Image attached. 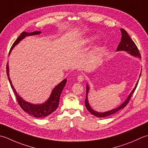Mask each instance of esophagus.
Returning a JSON list of instances; mask_svg holds the SVG:
<instances>
[{"instance_id":"1","label":"esophagus","mask_w":148,"mask_h":148,"mask_svg":"<svg viewBox=\"0 0 148 148\" xmlns=\"http://www.w3.org/2000/svg\"><path fill=\"white\" fill-rule=\"evenodd\" d=\"M84 78H85V77H84V76L83 75H78V76L77 77V80L79 82H82L84 81Z\"/></svg>"}]
</instances>
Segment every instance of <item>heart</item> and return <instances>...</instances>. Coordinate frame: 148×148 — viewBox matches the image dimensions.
Returning <instances> with one entry per match:
<instances>
[{"label":"heart","instance_id":"1","mask_svg":"<svg viewBox=\"0 0 148 148\" xmlns=\"http://www.w3.org/2000/svg\"><path fill=\"white\" fill-rule=\"evenodd\" d=\"M92 40V38H87V40H86V43H89V42H90V41H91V40Z\"/></svg>","mask_w":148,"mask_h":148}]
</instances>
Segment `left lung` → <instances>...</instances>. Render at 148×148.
Segmentation results:
<instances>
[{"instance_id": "left-lung-1", "label": "left lung", "mask_w": 148, "mask_h": 148, "mask_svg": "<svg viewBox=\"0 0 148 148\" xmlns=\"http://www.w3.org/2000/svg\"><path fill=\"white\" fill-rule=\"evenodd\" d=\"M120 30H121V32L122 36H121V42L119 43L118 47H117V51H121V50L126 51V52H128V53L130 54V55H132V56H134V57H140V58H141L140 54L139 51H138V50L137 47L136 46V45L135 44L134 41L132 40L130 37L127 32H126L125 30L123 29H121ZM140 75H141V73L140 74ZM138 81L137 82L136 86H135V87H134V89L132 90V92L130 94L128 97L126 98V99L124 103H122L119 107H118L117 108H114V109L110 110L109 111H107V112H96V111L92 110V108L90 107L89 102H88V99H87V94H88V91H89V86H88V85H87L86 97V99H85V105H86L87 109L88 110L89 112L90 113H91L92 115H94V116H95L96 117H107V116L112 115V114H115L116 112H117V111L120 110L121 109H122V108H125L126 106V105L129 103V101L132 97V94H133L134 92L135 91V89H136V87L138 85Z\"/></svg>"}]
</instances>
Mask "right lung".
I'll use <instances>...</instances> for the list:
<instances>
[{"label": "right lung", "instance_id": "obj_1", "mask_svg": "<svg viewBox=\"0 0 148 148\" xmlns=\"http://www.w3.org/2000/svg\"><path fill=\"white\" fill-rule=\"evenodd\" d=\"M40 31H35L30 33L26 32L25 31L22 32V34L19 36V37L16 39V40L14 42V43L12 45L9 54L10 53L12 49H13L21 40H23L25 36L37 35L40 34ZM6 73L9 82H10L11 88L13 90L14 95L16 96L18 103L20 107L22 108L25 112H27L30 115L36 117H44L50 115V114L53 112L54 111L57 109V107H58L60 96H61L62 90L64 89V87L66 85V81H67L66 79L63 80L61 83L59 84L56 87H55V88L52 90V92L51 93L50 98L46 102H45L43 104L34 105L28 103V102L23 100V99L17 94L16 91H15L14 87L12 85V82L10 78V75H9L8 62L6 65Z\"/></svg>", "mask_w": 148, "mask_h": 148}]
</instances>
